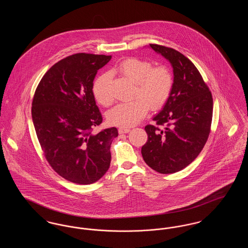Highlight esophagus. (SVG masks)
Listing matches in <instances>:
<instances>
[{
  "label": "esophagus",
  "instance_id": "esophagus-1",
  "mask_svg": "<svg viewBox=\"0 0 248 248\" xmlns=\"http://www.w3.org/2000/svg\"><path fill=\"white\" fill-rule=\"evenodd\" d=\"M119 134H126V133H129V128H125V127H120L119 128Z\"/></svg>",
  "mask_w": 248,
  "mask_h": 248
}]
</instances>
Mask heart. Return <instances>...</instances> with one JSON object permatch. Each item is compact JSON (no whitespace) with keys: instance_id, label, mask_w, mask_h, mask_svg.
<instances>
[{"instance_id":"heart-1","label":"heart","mask_w":248,"mask_h":248,"mask_svg":"<svg viewBox=\"0 0 248 248\" xmlns=\"http://www.w3.org/2000/svg\"><path fill=\"white\" fill-rule=\"evenodd\" d=\"M117 71L135 83V98L121 103L107 113V120L112 125L130 127L139 124L146 116L149 107L158 109L165 105L171 94L174 79L166 67L153 68L151 61L139 58H127L120 62ZM109 75H99L93 85L96 101L102 106H109L112 96L109 93Z\"/></svg>"}]
</instances>
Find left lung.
<instances>
[{
    "mask_svg": "<svg viewBox=\"0 0 248 248\" xmlns=\"http://www.w3.org/2000/svg\"><path fill=\"white\" fill-rule=\"evenodd\" d=\"M173 69L171 94L154 117L162 129L145 126L148 141L142 147L145 163L161 174L176 173L194 161L210 133L213 98L193 63L173 48L150 45Z\"/></svg>",
    "mask_w": 248,
    "mask_h": 248,
    "instance_id": "obj_1",
    "label": "left lung"
}]
</instances>
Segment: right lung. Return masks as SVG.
<instances>
[{"label":"right lung","mask_w":248,"mask_h":248,"mask_svg":"<svg viewBox=\"0 0 248 248\" xmlns=\"http://www.w3.org/2000/svg\"><path fill=\"white\" fill-rule=\"evenodd\" d=\"M110 59L72 55L52 66L36 88L31 115L37 138L53 169L73 183L92 184L110 165V145L118 130L92 133L102 123L93 82Z\"/></svg>","instance_id":"obj_1"}]
</instances>
